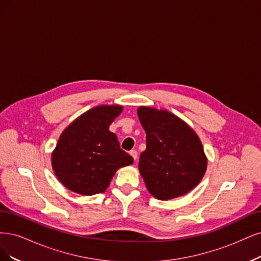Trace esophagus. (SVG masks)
Wrapping results in <instances>:
<instances>
[{"instance_id": "esophagus-1", "label": "esophagus", "mask_w": 261, "mask_h": 261, "mask_svg": "<svg viewBox=\"0 0 261 261\" xmlns=\"http://www.w3.org/2000/svg\"><path fill=\"white\" fill-rule=\"evenodd\" d=\"M130 155L133 157L134 161H137V159H138V152H137L136 149H132L131 152H130Z\"/></svg>"}]
</instances>
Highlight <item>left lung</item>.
Returning <instances> with one entry per match:
<instances>
[{
	"label": "left lung",
	"mask_w": 261,
	"mask_h": 261,
	"mask_svg": "<svg viewBox=\"0 0 261 261\" xmlns=\"http://www.w3.org/2000/svg\"><path fill=\"white\" fill-rule=\"evenodd\" d=\"M138 116L146 133L139 169L148 192L162 200L187 194L203 179L207 168L199 138L167 111L142 106Z\"/></svg>",
	"instance_id": "8db88e82"
}]
</instances>
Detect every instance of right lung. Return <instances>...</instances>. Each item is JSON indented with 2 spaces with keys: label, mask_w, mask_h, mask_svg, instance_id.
<instances>
[{
  "label": "right lung",
  "mask_w": 261,
  "mask_h": 261,
  "mask_svg": "<svg viewBox=\"0 0 261 261\" xmlns=\"http://www.w3.org/2000/svg\"><path fill=\"white\" fill-rule=\"evenodd\" d=\"M119 105L97 106L81 115L62 133L52 154L56 176L70 191L81 195L103 193L117 169L133 164L109 131Z\"/></svg>",
  "instance_id": "right-lung-1"
}]
</instances>
